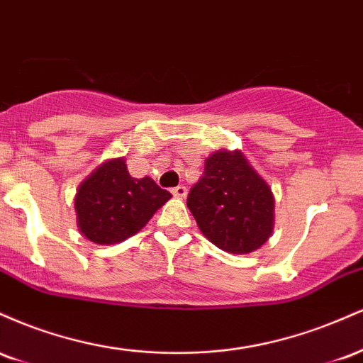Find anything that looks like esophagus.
Wrapping results in <instances>:
<instances>
[{"instance_id": "esophagus-1", "label": "esophagus", "mask_w": 363, "mask_h": 363, "mask_svg": "<svg viewBox=\"0 0 363 363\" xmlns=\"http://www.w3.org/2000/svg\"><path fill=\"white\" fill-rule=\"evenodd\" d=\"M170 193L176 196V198H184V196L187 194V189H186V186H177V187H174Z\"/></svg>"}]
</instances>
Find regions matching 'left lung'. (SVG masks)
Returning a JSON list of instances; mask_svg holds the SVG:
<instances>
[{
  "instance_id": "1",
  "label": "left lung",
  "mask_w": 363,
  "mask_h": 363,
  "mask_svg": "<svg viewBox=\"0 0 363 363\" xmlns=\"http://www.w3.org/2000/svg\"><path fill=\"white\" fill-rule=\"evenodd\" d=\"M187 208L203 235L225 252L256 251L273 232V193L240 150H218L206 158Z\"/></svg>"
}]
</instances>
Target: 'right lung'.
Instances as JSON below:
<instances>
[{
    "instance_id": "obj_1",
    "label": "right lung",
    "mask_w": 363,
    "mask_h": 363,
    "mask_svg": "<svg viewBox=\"0 0 363 363\" xmlns=\"http://www.w3.org/2000/svg\"><path fill=\"white\" fill-rule=\"evenodd\" d=\"M172 194L152 177L129 176L123 157L104 162L78 187L77 225L95 244L109 245L138 234Z\"/></svg>"
}]
</instances>
